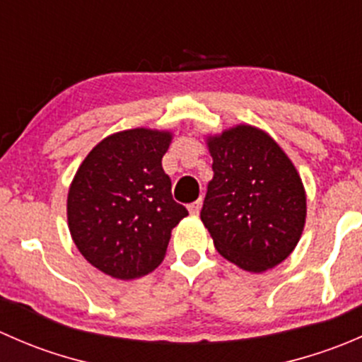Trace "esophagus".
Segmentation results:
<instances>
[{"instance_id":"esophagus-1","label":"esophagus","mask_w":362,"mask_h":362,"mask_svg":"<svg viewBox=\"0 0 362 362\" xmlns=\"http://www.w3.org/2000/svg\"><path fill=\"white\" fill-rule=\"evenodd\" d=\"M202 204H203L202 199H198V202L189 204V214H191V215H198L199 210H202Z\"/></svg>"}]
</instances>
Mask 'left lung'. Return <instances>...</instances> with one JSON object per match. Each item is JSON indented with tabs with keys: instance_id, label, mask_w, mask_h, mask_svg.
<instances>
[{
	"instance_id": "obj_1",
	"label": "left lung",
	"mask_w": 362,
	"mask_h": 362,
	"mask_svg": "<svg viewBox=\"0 0 362 362\" xmlns=\"http://www.w3.org/2000/svg\"><path fill=\"white\" fill-rule=\"evenodd\" d=\"M214 178L202 221L222 257L250 273L287 259L301 238L306 194L301 177L280 145L240 124L208 136Z\"/></svg>"
}]
</instances>
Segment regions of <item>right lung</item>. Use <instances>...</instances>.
<instances>
[{
	"instance_id": "1",
	"label": "right lung",
	"mask_w": 362,
	"mask_h": 362,
	"mask_svg": "<svg viewBox=\"0 0 362 362\" xmlns=\"http://www.w3.org/2000/svg\"><path fill=\"white\" fill-rule=\"evenodd\" d=\"M170 131H120L87 154L68 191V228L80 254L119 280L163 262L171 229L189 211L171 196L163 156Z\"/></svg>"
}]
</instances>
